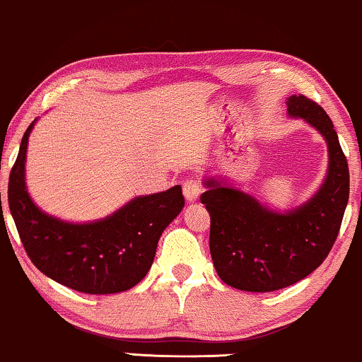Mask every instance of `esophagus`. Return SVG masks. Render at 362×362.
<instances>
[{"label":"esophagus","mask_w":362,"mask_h":362,"mask_svg":"<svg viewBox=\"0 0 362 362\" xmlns=\"http://www.w3.org/2000/svg\"><path fill=\"white\" fill-rule=\"evenodd\" d=\"M202 193V185L197 179H188L183 182V195H185L187 202H197Z\"/></svg>","instance_id":"34e87169"}]
</instances>
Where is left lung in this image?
Listing matches in <instances>:
<instances>
[{
    "label": "left lung",
    "mask_w": 362,
    "mask_h": 362,
    "mask_svg": "<svg viewBox=\"0 0 362 362\" xmlns=\"http://www.w3.org/2000/svg\"><path fill=\"white\" fill-rule=\"evenodd\" d=\"M328 144V172L318 192L298 208L274 211L228 182L206 179L200 200L211 218L210 252L225 284L246 292H274L322 266L338 236L349 198L348 160L332 119L303 95L287 100Z\"/></svg>",
    "instance_id": "1"
}]
</instances>
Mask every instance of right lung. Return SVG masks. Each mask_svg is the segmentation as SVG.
I'll use <instances>...</instances> for the list:
<instances>
[{
  "instance_id": "obj_1",
  "label": "right lung",
  "mask_w": 362,
  "mask_h": 362,
  "mask_svg": "<svg viewBox=\"0 0 362 362\" xmlns=\"http://www.w3.org/2000/svg\"><path fill=\"white\" fill-rule=\"evenodd\" d=\"M29 124L8 183V203L19 238L35 267L81 293L124 292L139 284L154 262L160 234L182 211V187L136 197L113 215L69 223L44 213L26 188ZM1 205V200H0Z\"/></svg>"
}]
</instances>
